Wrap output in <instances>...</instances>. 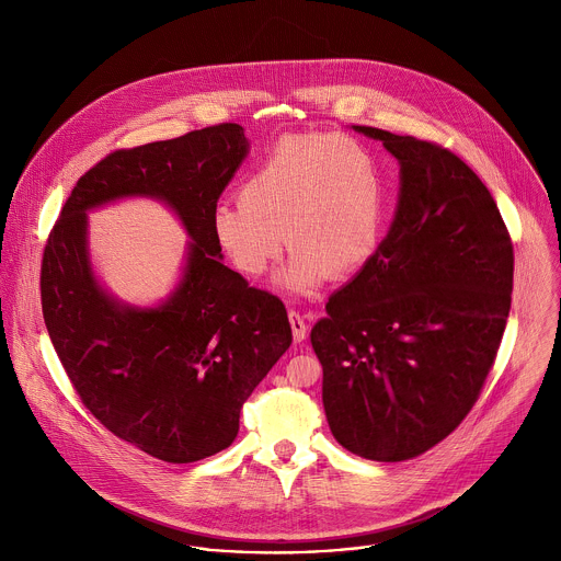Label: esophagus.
Here are the masks:
<instances>
[{"instance_id": "esophagus-1", "label": "esophagus", "mask_w": 561, "mask_h": 561, "mask_svg": "<svg viewBox=\"0 0 561 561\" xmlns=\"http://www.w3.org/2000/svg\"><path fill=\"white\" fill-rule=\"evenodd\" d=\"M288 319H290V329H293V340L295 344H301L308 335V327L304 322V317L297 312V310H290L288 312Z\"/></svg>"}]
</instances>
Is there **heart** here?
Returning <instances> with one entry per match:
<instances>
[{
    "label": "heart",
    "mask_w": 561,
    "mask_h": 561,
    "mask_svg": "<svg viewBox=\"0 0 561 561\" xmlns=\"http://www.w3.org/2000/svg\"><path fill=\"white\" fill-rule=\"evenodd\" d=\"M237 197L213 210L217 244L239 273L260 277L286 239L293 255L277 282L293 295L364 268L381 244L388 182L373 150L346 135L277 139Z\"/></svg>",
    "instance_id": "1"
}]
</instances>
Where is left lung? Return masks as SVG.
Here are the masks:
<instances>
[{"instance_id": "8db88e82", "label": "left lung", "mask_w": 561, "mask_h": 561, "mask_svg": "<svg viewBox=\"0 0 561 561\" xmlns=\"http://www.w3.org/2000/svg\"><path fill=\"white\" fill-rule=\"evenodd\" d=\"M399 162V197L373 260L310 331L333 437L404 461L448 437L497 357L513 290L500 208L450 150L370 126Z\"/></svg>"}]
</instances>
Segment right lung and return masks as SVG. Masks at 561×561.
Returning a JSON list of instances; mask_svg holds the SVG:
<instances>
[{"mask_svg": "<svg viewBox=\"0 0 561 561\" xmlns=\"http://www.w3.org/2000/svg\"><path fill=\"white\" fill-rule=\"evenodd\" d=\"M239 124L115 150L79 178L42 260V310L84 407L119 439L171 463L228 448L239 411L293 342L279 297L221 264L219 195L249 154ZM128 196L167 203L192 242L172 295L126 305L96 279L88 213Z\"/></svg>", "mask_w": 561, "mask_h": 561, "instance_id": "1", "label": "right lung"}]
</instances>
